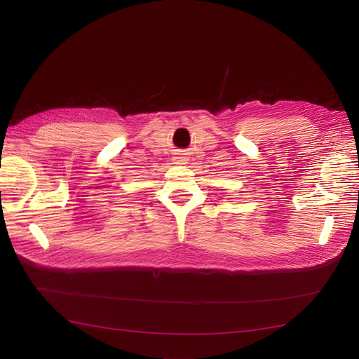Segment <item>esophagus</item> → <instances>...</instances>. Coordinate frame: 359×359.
<instances>
[{
  "label": "esophagus",
  "instance_id": "1",
  "mask_svg": "<svg viewBox=\"0 0 359 359\" xmlns=\"http://www.w3.org/2000/svg\"><path fill=\"white\" fill-rule=\"evenodd\" d=\"M173 161H175V164H184L186 158L184 157H175Z\"/></svg>",
  "mask_w": 359,
  "mask_h": 359
}]
</instances>
